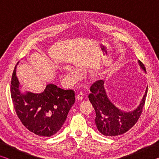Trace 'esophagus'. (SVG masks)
I'll return each instance as SVG.
<instances>
[{
  "label": "esophagus",
  "instance_id": "esophagus-1",
  "mask_svg": "<svg viewBox=\"0 0 159 159\" xmlns=\"http://www.w3.org/2000/svg\"><path fill=\"white\" fill-rule=\"evenodd\" d=\"M83 93H80L76 95V100H81V99H83Z\"/></svg>",
  "mask_w": 159,
  "mask_h": 159
}]
</instances>
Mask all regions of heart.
<instances>
[{"instance_id":"b5f03b06","label":"heart","mask_w":159,"mask_h":159,"mask_svg":"<svg viewBox=\"0 0 159 159\" xmlns=\"http://www.w3.org/2000/svg\"><path fill=\"white\" fill-rule=\"evenodd\" d=\"M78 75L76 71L75 70L72 69L71 67H68L67 68V74L66 76H65V80L66 82L68 83V84H70L72 82H74L75 80L77 79Z\"/></svg>"}]
</instances>
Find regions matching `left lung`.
<instances>
[{"mask_svg": "<svg viewBox=\"0 0 159 159\" xmlns=\"http://www.w3.org/2000/svg\"><path fill=\"white\" fill-rule=\"evenodd\" d=\"M141 68L146 71L144 64L138 61ZM147 89L138 108L126 112L117 108L107 95L104 80H99L90 87L88 98L96 114L95 124L98 130L105 136H117L128 132L138 122L143 110L147 95Z\"/></svg>", "mask_w": 159, "mask_h": 159, "instance_id": "8db88e82", "label": "left lung"}]
</instances>
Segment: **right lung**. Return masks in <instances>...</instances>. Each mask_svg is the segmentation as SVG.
I'll use <instances>...</instances> for the list:
<instances>
[{"mask_svg": "<svg viewBox=\"0 0 159 159\" xmlns=\"http://www.w3.org/2000/svg\"><path fill=\"white\" fill-rule=\"evenodd\" d=\"M16 68L17 65L12 74L10 94L18 118L29 131L37 135L50 137L57 133L74 104V91L48 84L41 93L23 94L20 90Z\"/></svg>", "mask_w": 159, "mask_h": 159, "instance_id": "obj_1", "label": "right lung"}]
</instances>
